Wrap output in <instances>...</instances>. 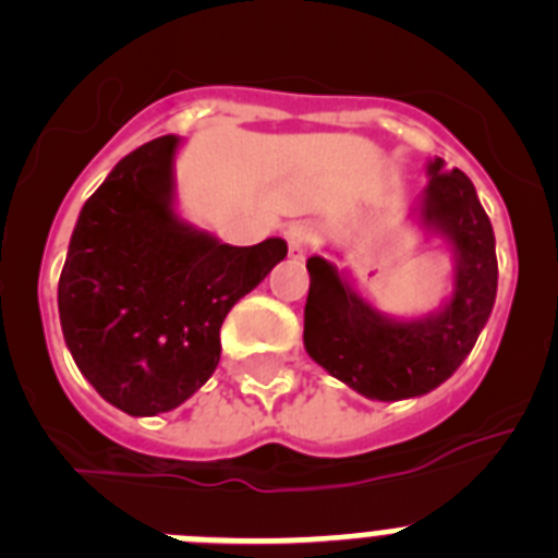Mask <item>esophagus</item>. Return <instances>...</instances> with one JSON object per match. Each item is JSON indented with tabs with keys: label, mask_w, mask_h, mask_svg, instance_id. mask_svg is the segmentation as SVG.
Listing matches in <instances>:
<instances>
[{
	"label": "esophagus",
	"mask_w": 558,
	"mask_h": 558,
	"mask_svg": "<svg viewBox=\"0 0 558 558\" xmlns=\"http://www.w3.org/2000/svg\"><path fill=\"white\" fill-rule=\"evenodd\" d=\"M284 236H288V248L293 259H304L315 248V243H318V234L307 223H293L284 231Z\"/></svg>",
	"instance_id": "esophagus-1"
}]
</instances>
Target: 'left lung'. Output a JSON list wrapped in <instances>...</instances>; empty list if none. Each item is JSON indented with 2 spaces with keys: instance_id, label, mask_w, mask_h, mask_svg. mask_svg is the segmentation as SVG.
Wrapping results in <instances>:
<instances>
[{
  "instance_id": "obj_1",
  "label": "left lung",
  "mask_w": 558,
  "mask_h": 558,
  "mask_svg": "<svg viewBox=\"0 0 558 558\" xmlns=\"http://www.w3.org/2000/svg\"><path fill=\"white\" fill-rule=\"evenodd\" d=\"M416 215L445 236L456 259L452 295L425 318H388L324 256H310L304 349L332 377L379 402L422 397L456 374L489 322L497 295V254L489 215L472 181L445 161L427 165Z\"/></svg>"
}]
</instances>
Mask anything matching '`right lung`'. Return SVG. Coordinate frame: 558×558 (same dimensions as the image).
I'll return each mask as SVG.
<instances>
[{"label":"right lung","mask_w":558,"mask_h":558,"mask_svg":"<svg viewBox=\"0 0 558 558\" xmlns=\"http://www.w3.org/2000/svg\"><path fill=\"white\" fill-rule=\"evenodd\" d=\"M179 136L128 153L83 204L58 282L63 340L128 416L179 408L215 374L229 310L288 256L282 236L220 243L175 211Z\"/></svg>","instance_id":"add662e5"}]
</instances>
